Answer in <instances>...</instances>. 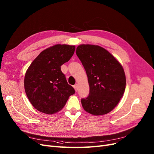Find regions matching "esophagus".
<instances>
[{
    "label": "esophagus",
    "instance_id": "obj_1",
    "mask_svg": "<svg viewBox=\"0 0 154 154\" xmlns=\"http://www.w3.org/2000/svg\"><path fill=\"white\" fill-rule=\"evenodd\" d=\"M74 90H75V91H76V92H77V91H78V85H77V84H76V85H74Z\"/></svg>",
    "mask_w": 154,
    "mask_h": 154
}]
</instances>
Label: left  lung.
Wrapping results in <instances>:
<instances>
[{"mask_svg":"<svg viewBox=\"0 0 154 154\" xmlns=\"http://www.w3.org/2000/svg\"><path fill=\"white\" fill-rule=\"evenodd\" d=\"M76 53L85 70L90 88L89 95L81 100L83 109L94 116L108 114L125 91L123 66L108 51L97 45H79Z\"/></svg>","mask_w":154,"mask_h":154,"instance_id":"obj_1","label":"left lung"}]
</instances>
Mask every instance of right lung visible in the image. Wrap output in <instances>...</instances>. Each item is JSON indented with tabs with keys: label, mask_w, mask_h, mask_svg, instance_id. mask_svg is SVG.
<instances>
[{
	"label": "right lung",
	"mask_w": 154,
	"mask_h": 154,
	"mask_svg": "<svg viewBox=\"0 0 154 154\" xmlns=\"http://www.w3.org/2000/svg\"><path fill=\"white\" fill-rule=\"evenodd\" d=\"M75 45L57 44L37 56L27 69L24 89L27 98L37 110L53 114L66 105L74 89L69 85L61 66L71 59Z\"/></svg>",
	"instance_id": "obj_1"
}]
</instances>
